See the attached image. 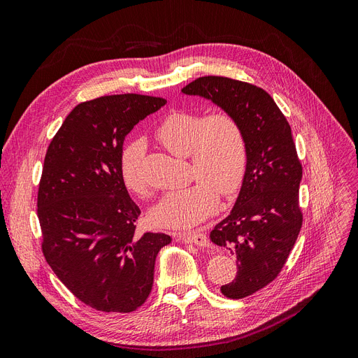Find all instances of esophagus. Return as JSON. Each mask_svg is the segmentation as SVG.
<instances>
[{"instance_id":"34e87169","label":"esophagus","mask_w":358,"mask_h":358,"mask_svg":"<svg viewBox=\"0 0 358 358\" xmlns=\"http://www.w3.org/2000/svg\"><path fill=\"white\" fill-rule=\"evenodd\" d=\"M177 237L180 241H184V242H189V243H194L197 246L201 248H205L209 245V241L206 234L201 233V231H192V233H178Z\"/></svg>"}]
</instances>
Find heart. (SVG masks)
<instances>
[{
  "mask_svg": "<svg viewBox=\"0 0 358 358\" xmlns=\"http://www.w3.org/2000/svg\"><path fill=\"white\" fill-rule=\"evenodd\" d=\"M155 136L166 150L190 159L187 187L169 190L150 209V218L164 229H190L214 213L221 196L237 192L246 174L248 143L245 129L231 112H174L157 125ZM145 143H129L121 159L125 186L138 196L149 189L141 171Z\"/></svg>",
  "mask_w": 358,
  "mask_h": 358,
  "instance_id": "1",
  "label": "heart"
}]
</instances>
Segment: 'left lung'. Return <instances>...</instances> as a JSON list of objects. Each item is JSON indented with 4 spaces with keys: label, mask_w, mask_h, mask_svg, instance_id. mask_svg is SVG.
<instances>
[{
    "label": "left lung",
    "mask_w": 358,
    "mask_h": 358,
    "mask_svg": "<svg viewBox=\"0 0 358 358\" xmlns=\"http://www.w3.org/2000/svg\"><path fill=\"white\" fill-rule=\"evenodd\" d=\"M182 94L210 100L239 119L248 143V166L229 217L210 231L213 243L237 259L236 279L221 294L241 299L271 283L283 268L302 226V166L292 131L267 91L224 76H202Z\"/></svg>",
    "instance_id": "obj_1"
}]
</instances>
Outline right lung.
Returning a JSON list of instances; mask_svg holds the SVG:
<instances>
[{
    "label": "right lung",
    "instance_id": "add662e5",
    "mask_svg": "<svg viewBox=\"0 0 358 358\" xmlns=\"http://www.w3.org/2000/svg\"><path fill=\"white\" fill-rule=\"evenodd\" d=\"M165 103L140 94L81 103L48 145L38 189L43 252L60 282L99 311L141 307L157 252L171 243L168 234L136 231L140 208L121 174L125 137Z\"/></svg>",
    "mask_w": 358,
    "mask_h": 358
}]
</instances>
